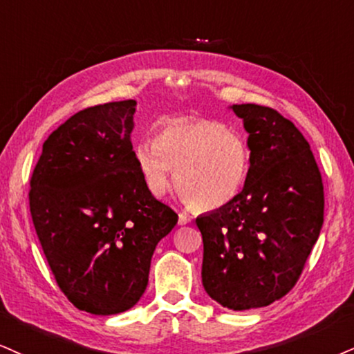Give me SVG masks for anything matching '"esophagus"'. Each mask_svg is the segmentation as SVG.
I'll return each instance as SVG.
<instances>
[{
  "mask_svg": "<svg viewBox=\"0 0 354 354\" xmlns=\"http://www.w3.org/2000/svg\"><path fill=\"white\" fill-rule=\"evenodd\" d=\"M190 221H192V218H190V215H187L185 212H180V213H178V225H180V226L189 225Z\"/></svg>",
  "mask_w": 354,
  "mask_h": 354,
  "instance_id": "esophagus-1",
  "label": "esophagus"
}]
</instances>
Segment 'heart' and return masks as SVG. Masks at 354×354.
Segmentation results:
<instances>
[{
  "label": "heart",
  "mask_w": 354,
  "mask_h": 354,
  "mask_svg": "<svg viewBox=\"0 0 354 354\" xmlns=\"http://www.w3.org/2000/svg\"><path fill=\"white\" fill-rule=\"evenodd\" d=\"M134 160L144 184L154 195L172 185L198 210H216L236 198L250 174L251 154L246 139L226 124L205 118L167 120L154 139L134 146Z\"/></svg>",
  "instance_id": "obj_1"
}]
</instances>
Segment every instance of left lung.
I'll return each instance as SVG.
<instances>
[{"mask_svg":"<svg viewBox=\"0 0 354 354\" xmlns=\"http://www.w3.org/2000/svg\"><path fill=\"white\" fill-rule=\"evenodd\" d=\"M243 120L251 165L233 202L200 215L202 282L231 310L270 305L289 292L324 225V184L310 144L281 113L233 104Z\"/></svg>","mask_w":354,"mask_h":354,"instance_id":"8db88e82","label":"left lung"}]
</instances>
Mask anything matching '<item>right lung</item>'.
Segmentation results:
<instances>
[{
	"label": "right lung",
	"mask_w": 354,
	"mask_h": 354,
	"mask_svg": "<svg viewBox=\"0 0 354 354\" xmlns=\"http://www.w3.org/2000/svg\"><path fill=\"white\" fill-rule=\"evenodd\" d=\"M134 113V100L75 113L46 139L30 177V216L52 274L78 310L95 315L138 304L157 243L178 220L144 184Z\"/></svg>",
	"instance_id": "obj_1"
}]
</instances>
